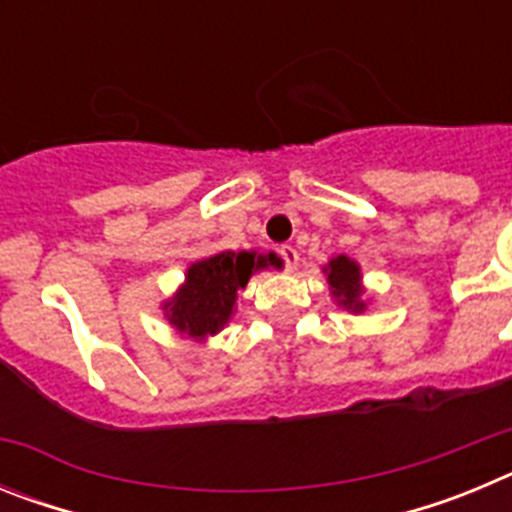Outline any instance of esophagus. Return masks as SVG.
Returning <instances> with one entry per match:
<instances>
[{"label": "esophagus", "instance_id": "esophagus-1", "mask_svg": "<svg viewBox=\"0 0 512 512\" xmlns=\"http://www.w3.org/2000/svg\"><path fill=\"white\" fill-rule=\"evenodd\" d=\"M279 256H282V261H284V266H287V271H295L297 269V261H300V253H297V248L282 246V248H279Z\"/></svg>", "mask_w": 512, "mask_h": 512}]
</instances>
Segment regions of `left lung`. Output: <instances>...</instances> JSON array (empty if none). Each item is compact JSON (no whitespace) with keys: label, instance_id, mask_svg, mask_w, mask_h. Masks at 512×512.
<instances>
[{"label":"left lung","instance_id":"8db88e82","mask_svg":"<svg viewBox=\"0 0 512 512\" xmlns=\"http://www.w3.org/2000/svg\"><path fill=\"white\" fill-rule=\"evenodd\" d=\"M325 277H328L330 284V295L336 297L338 305L343 310L351 312H364L366 302L361 300L364 297V287H361V269L356 261H351L348 256H336L330 259L328 266H325Z\"/></svg>","mask_w":512,"mask_h":512}]
</instances>
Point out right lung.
Listing matches in <instances>:
<instances>
[{
  "mask_svg": "<svg viewBox=\"0 0 512 512\" xmlns=\"http://www.w3.org/2000/svg\"><path fill=\"white\" fill-rule=\"evenodd\" d=\"M277 266L274 253L223 251L210 259L194 261L187 269V279L169 302H164L166 318L179 333L205 341L225 328L233 315L238 292L259 269Z\"/></svg>",
  "mask_w": 512,
  "mask_h": 512,
  "instance_id": "1",
  "label": "right lung"
}]
</instances>
